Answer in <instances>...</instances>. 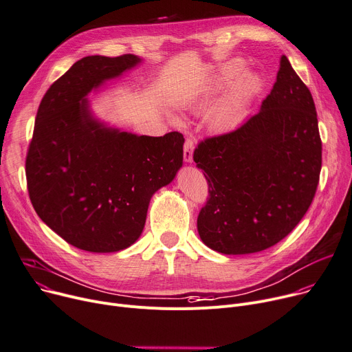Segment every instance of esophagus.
<instances>
[{
    "label": "esophagus",
    "mask_w": 352,
    "mask_h": 352,
    "mask_svg": "<svg viewBox=\"0 0 352 352\" xmlns=\"http://www.w3.org/2000/svg\"><path fill=\"white\" fill-rule=\"evenodd\" d=\"M193 151H195V142L193 140H186L184 142V151H183V157L186 164H192L193 162Z\"/></svg>",
    "instance_id": "esophagus-1"
}]
</instances>
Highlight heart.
<instances>
[{"mask_svg":"<svg viewBox=\"0 0 352 352\" xmlns=\"http://www.w3.org/2000/svg\"><path fill=\"white\" fill-rule=\"evenodd\" d=\"M242 69H244V63L241 60H231L223 65L199 91L187 98L188 110L203 113L207 110L214 96L228 86L234 78H236L208 113V125L214 131L226 132L238 126L245 118L252 100L262 89V80L254 72H244L236 78Z\"/></svg>","mask_w":352,"mask_h":352,"instance_id":"1","label":"heart"}]
</instances>
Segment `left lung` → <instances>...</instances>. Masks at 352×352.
Masks as SVG:
<instances>
[{
  "label": "left lung",
  "mask_w": 352,
  "mask_h": 352,
  "mask_svg": "<svg viewBox=\"0 0 352 352\" xmlns=\"http://www.w3.org/2000/svg\"><path fill=\"white\" fill-rule=\"evenodd\" d=\"M193 159L210 192L197 231L212 251L259 252L300 223L318 184L321 140L311 93L285 55L259 113L203 141Z\"/></svg>",
  "instance_id": "1"
}]
</instances>
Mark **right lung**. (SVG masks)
Masks as SVG:
<instances>
[{
    "label": "right lung",
    "instance_id": "obj_1",
    "mask_svg": "<svg viewBox=\"0 0 352 352\" xmlns=\"http://www.w3.org/2000/svg\"><path fill=\"white\" fill-rule=\"evenodd\" d=\"M142 59L87 56L43 96L26 156V182L39 219L70 245L118 252L141 236L152 196L183 165L179 132L148 137L98 118L87 98Z\"/></svg>",
    "mask_w": 352,
    "mask_h": 352
}]
</instances>
